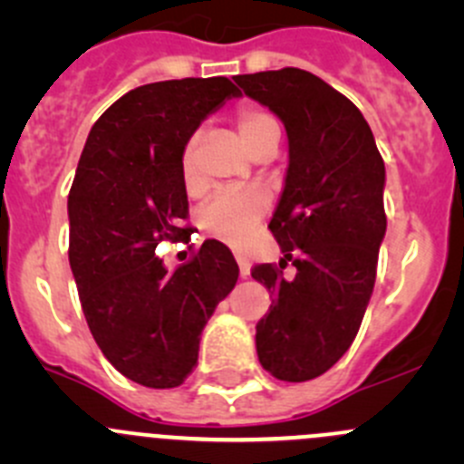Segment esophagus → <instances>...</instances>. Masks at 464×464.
<instances>
[{"instance_id":"obj_1","label":"esophagus","mask_w":464,"mask_h":464,"mask_svg":"<svg viewBox=\"0 0 464 464\" xmlns=\"http://www.w3.org/2000/svg\"><path fill=\"white\" fill-rule=\"evenodd\" d=\"M237 265H240V276H242V278H249V276H251V265H249V260L237 258Z\"/></svg>"}]
</instances>
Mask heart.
I'll return each instance as SVG.
<instances>
[{
  "instance_id": "b5f03b06",
  "label": "heart",
  "mask_w": 464,
  "mask_h": 464,
  "mask_svg": "<svg viewBox=\"0 0 464 464\" xmlns=\"http://www.w3.org/2000/svg\"><path fill=\"white\" fill-rule=\"evenodd\" d=\"M237 137L249 148L251 154H258L269 141L280 139V125L274 114L258 105H242L233 116ZM179 177L184 190L195 195L202 190L204 177L198 159V134L186 139L179 154ZM266 213V198L256 190L245 193H218L206 202L198 213V222L206 236L218 237L228 245H242L251 236L260 219Z\"/></svg>"
}]
</instances>
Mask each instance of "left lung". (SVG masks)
Instances as JSON below:
<instances>
[{
  "instance_id": "8db88e82",
  "label": "left lung",
  "mask_w": 464,
  "mask_h": 464,
  "mask_svg": "<svg viewBox=\"0 0 464 464\" xmlns=\"http://www.w3.org/2000/svg\"><path fill=\"white\" fill-rule=\"evenodd\" d=\"M236 82L278 114L289 139L285 190L269 222L285 258L251 269L274 296L256 348L276 379L307 382L343 357L366 314L386 233L383 159L357 105L314 73L285 67ZM287 259L294 281L282 276Z\"/></svg>"
}]
</instances>
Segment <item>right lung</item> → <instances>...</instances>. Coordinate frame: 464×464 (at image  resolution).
Listing matches in <instances>:
<instances>
[{"instance_id":"obj_1","label":"right lung","mask_w":464,"mask_h":464,"mask_svg":"<svg viewBox=\"0 0 464 464\" xmlns=\"http://www.w3.org/2000/svg\"><path fill=\"white\" fill-rule=\"evenodd\" d=\"M240 89L228 78L150 82L121 96L89 132L69 190V265L107 362L148 388H175L198 366L199 336L237 283L222 242L168 271L159 242L188 233L179 154L208 111Z\"/></svg>"}]
</instances>
